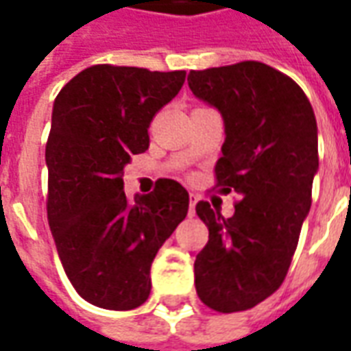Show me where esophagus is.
Instances as JSON below:
<instances>
[{
    "label": "esophagus",
    "mask_w": 351,
    "mask_h": 351,
    "mask_svg": "<svg viewBox=\"0 0 351 351\" xmlns=\"http://www.w3.org/2000/svg\"><path fill=\"white\" fill-rule=\"evenodd\" d=\"M195 205H197V195H195V193H191L190 206H188V214H190V216H193V214H195Z\"/></svg>",
    "instance_id": "esophagus-1"
}]
</instances>
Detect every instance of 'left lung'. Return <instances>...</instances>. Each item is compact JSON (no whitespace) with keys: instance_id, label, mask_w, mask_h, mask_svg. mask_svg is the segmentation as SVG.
I'll list each match as a JSON object with an SVG mask.
<instances>
[{"instance_id":"8db88e82","label":"left lung","mask_w":351,"mask_h":351,"mask_svg":"<svg viewBox=\"0 0 351 351\" xmlns=\"http://www.w3.org/2000/svg\"><path fill=\"white\" fill-rule=\"evenodd\" d=\"M188 84L226 123L214 188L241 195L231 218L208 201L195 205L208 228L195 289L208 308L241 312L271 297L291 265L312 205L316 116L293 79L261 62L190 71Z\"/></svg>"}]
</instances>
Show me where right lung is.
I'll return each instance as SVG.
<instances>
[{"label": "right lung", "mask_w": 351, "mask_h": 351, "mask_svg": "<svg viewBox=\"0 0 351 351\" xmlns=\"http://www.w3.org/2000/svg\"><path fill=\"white\" fill-rule=\"evenodd\" d=\"M186 71L99 64L73 77L52 110L47 214L67 278L84 301L131 310L150 295V265L186 218L190 195L160 178L130 201L123 167L148 150V128Z\"/></svg>", "instance_id": "obj_1"}]
</instances>
